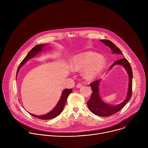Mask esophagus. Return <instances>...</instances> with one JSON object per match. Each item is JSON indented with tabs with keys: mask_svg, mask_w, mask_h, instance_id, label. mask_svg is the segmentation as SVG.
Returning <instances> with one entry per match:
<instances>
[{
	"mask_svg": "<svg viewBox=\"0 0 148 148\" xmlns=\"http://www.w3.org/2000/svg\"><path fill=\"white\" fill-rule=\"evenodd\" d=\"M82 84H80V83H78V84H77V86H76V87L78 88H80V87H82Z\"/></svg>",
	"mask_w": 148,
	"mask_h": 148,
	"instance_id": "esophagus-1",
	"label": "esophagus"
}]
</instances>
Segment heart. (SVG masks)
Returning <instances> with one entry per match:
<instances>
[{"label": "heart", "instance_id": "1", "mask_svg": "<svg viewBox=\"0 0 148 148\" xmlns=\"http://www.w3.org/2000/svg\"><path fill=\"white\" fill-rule=\"evenodd\" d=\"M106 61L103 57L93 51H86L74 57L70 62V69L73 71H83L82 75L87 80L97 78L104 70Z\"/></svg>", "mask_w": 148, "mask_h": 148}]
</instances>
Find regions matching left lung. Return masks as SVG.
Here are the masks:
<instances>
[{
    "label": "left lung",
    "instance_id": "8db88e82",
    "mask_svg": "<svg viewBox=\"0 0 148 148\" xmlns=\"http://www.w3.org/2000/svg\"><path fill=\"white\" fill-rule=\"evenodd\" d=\"M100 41L105 45L109 47L113 54H118L123 55V53L120 49L116 46L112 41L108 40H101ZM116 65L122 66L128 73L129 77V84L126 99L121 103L118 105H110L103 102L99 95V84L101 79H98L90 84V86L92 90L91 98L87 102V105L90 110L95 115L99 116H109L119 112L127 103L131 98L132 87V77L133 73L132 68L128 61L126 58H121L114 62L111 66L110 70Z\"/></svg>",
    "mask_w": 148,
    "mask_h": 148
}]
</instances>
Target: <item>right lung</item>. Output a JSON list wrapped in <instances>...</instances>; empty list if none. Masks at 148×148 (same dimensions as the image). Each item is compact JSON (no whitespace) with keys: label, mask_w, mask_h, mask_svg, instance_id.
I'll return each mask as SVG.
<instances>
[{"label":"right lung","mask_w":148,"mask_h":148,"mask_svg":"<svg viewBox=\"0 0 148 148\" xmlns=\"http://www.w3.org/2000/svg\"><path fill=\"white\" fill-rule=\"evenodd\" d=\"M47 45V44H46ZM46 44H41V45H38L36 46H34L27 54V55L26 56V57L23 59V60L22 61V62L20 63L17 71L16 73V78L18 74V73L20 69V68L22 67L23 65H24L25 63L30 58H33L34 56L37 55L38 53H40L41 51H43L45 48L46 47ZM47 49H49V48H47ZM72 88L71 89H65L64 90H63V91L61 93V95L60 97V100L58 101L57 104L56 105V107L53 109V110L49 113L45 114V115H36L32 114L29 113L31 115L33 116L34 117H36L37 118L40 119H43V120H49V119H51L53 118H56L58 115H59L61 112L62 111L63 109H64V105L66 104L67 99L69 95V94L72 92Z\"/></svg>","instance_id":"obj_1"}]
</instances>
